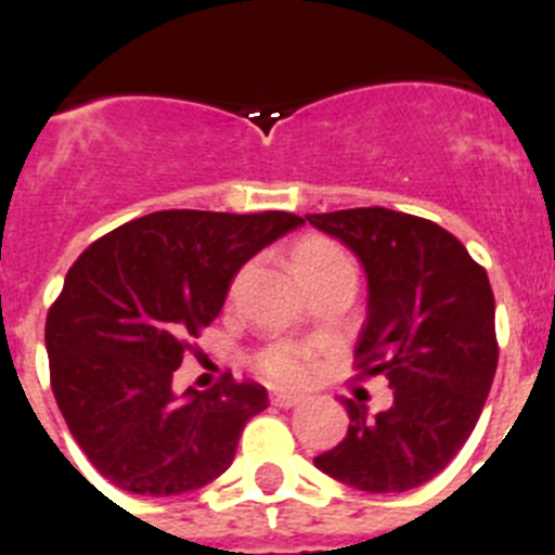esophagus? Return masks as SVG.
<instances>
[{
  "label": "esophagus",
  "mask_w": 555,
  "mask_h": 555,
  "mask_svg": "<svg viewBox=\"0 0 555 555\" xmlns=\"http://www.w3.org/2000/svg\"><path fill=\"white\" fill-rule=\"evenodd\" d=\"M301 400H304V397L293 395V391H273V395H271V402H273V405H279V408H295Z\"/></svg>",
  "instance_id": "obj_1"
}]
</instances>
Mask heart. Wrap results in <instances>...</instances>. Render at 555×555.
I'll list each match as a JSON object with an SVG mask.
<instances>
[{
	"mask_svg": "<svg viewBox=\"0 0 555 555\" xmlns=\"http://www.w3.org/2000/svg\"><path fill=\"white\" fill-rule=\"evenodd\" d=\"M345 251H341L336 243L325 241V237H304L293 251L295 268L301 276L312 273L314 268H323L328 262L341 260ZM254 366L260 370L262 377H268L271 383H279V386H295V383H304L314 370L312 350L304 348V345H289V341H282V345H271L268 350H262L254 361Z\"/></svg>",
	"mask_w": 555,
	"mask_h": 555,
	"instance_id": "1",
	"label": "heart"
}]
</instances>
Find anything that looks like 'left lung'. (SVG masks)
I'll return each mask as SVG.
<instances>
[{"mask_svg": "<svg viewBox=\"0 0 555 555\" xmlns=\"http://www.w3.org/2000/svg\"><path fill=\"white\" fill-rule=\"evenodd\" d=\"M307 219L364 266L356 370L395 388V405L377 416L345 400L348 435L314 465L364 493H405L452 463L490 395L499 366L490 279L452 232L418 216L353 207Z\"/></svg>", "mask_w": 555, "mask_h": 555, "instance_id": "1", "label": "left lung"}]
</instances>
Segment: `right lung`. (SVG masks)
I'll use <instances>...</instances> for the list:
<instances>
[{"mask_svg": "<svg viewBox=\"0 0 555 555\" xmlns=\"http://www.w3.org/2000/svg\"><path fill=\"white\" fill-rule=\"evenodd\" d=\"M301 216L158 210L85 248L46 318L54 400L98 474L137 495H180L230 468L268 408L227 375L175 395L189 341L219 318L235 273Z\"/></svg>", "mask_w": 555, "mask_h": 555, "instance_id": "add662e5", "label": "right lung"}]
</instances>
